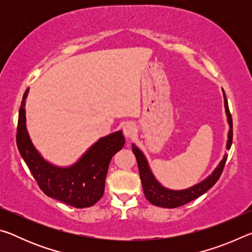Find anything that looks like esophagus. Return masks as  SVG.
<instances>
[{
	"label": "esophagus",
	"mask_w": 252,
	"mask_h": 252,
	"mask_svg": "<svg viewBox=\"0 0 252 252\" xmlns=\"http://www.w3.org/2000/svg\"><path fill=\"white\" fill-rule=\"evenodd\" d=\"M136 132H138V130H136L135 126L133 125V123H126V125L123 126V133H125V135L126 136V138H133V136L136 134Z\"/></svg>",
	"instance_id": "1"
}]
</instances>
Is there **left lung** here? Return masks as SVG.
<instances>
[{"label": "left lung", "mask_w": 252, "mask_h": 252, "mask_svg": "<svg viewBox=\"0 0 252 252\" xmlns=\"http://www.w3.org/2000/svg\"><path fill=\"white\" fill-rule=\"evenodd\" d=\"M223 93V100H224V109L225 114H227V121L229 125V131H228V140H227V150L231 148L232 143V119L231 114H230L228 101L225 99V93L222 89ZM132 150H133L134 156L136 158V162H138L139 167V173L140 179L142 182L143 192L146 198L150 201L152 204L162 208H177L181 207L183 204L192 201V200L197 199L200 195L206 193L207 191L215 186V183L218 181L221 173H222L223 167L227 161L228 155L224 153L222 160L219 162V164L217 165L213 170L211 174L202 180L201 182L197 183L190 188L182 190H172L168 189L161 185V183L157 180L155 174L152 173L150 167H149L147 158L144 157L143 152L140 150L138 147H135V144H132Z\"/></svg>", "instance_id": "left-lung-1"}]
</instances>
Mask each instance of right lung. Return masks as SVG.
Instances as JSON below:
<instances>
[{
	"label": "right lung",
	"mask_w": 252,
	"mask_h": 252,
	"mask_svg": "<svg viewBox=\"0 0 252 252\" xmlns=\"http://www.w3.org/2000/svg\"><path fill=\"white\" fill-rule=\"evenodd\" d=\"M28 93L29 89L21 103L16 133L21 157L46 195L75 208L92 207L103 195L111 159L126 143L122 131L100 138L70 167H58L46 161L30 139L25 117Z\"/></svg>",
	"instance_id": "add662e5"
}]
</instances>
